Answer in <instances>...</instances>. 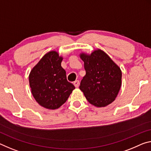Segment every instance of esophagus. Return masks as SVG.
I'll use <instances>...</instances> for the list:
<instances>
[{
	"label": "esophagus",
	"mask_w": 151,
	"mask_h": 151,
	"mask_svg": "<svg viewBox=\"0 0 151 151\" xmlns=\"http://www.w3.org/2000/svg\"><path fill=\"white\" fill-rule=\"evenodd\" d=\"M74 85H75V87L77 88L78 86H79V81H75V82H74Z\"/></svg>",
	"instance_id": "1"
}]
</instances>
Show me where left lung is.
Here are the masks:
<instances>
[{
  "label": "left lung",
  "instance_id": "obj_1",
  "mask_svg": "<svg viewBox=\"0 0 151 151\" xmlns=\"http://www.w3.org/2000/svg\"><path fill=\"white\" fill-rule=\"evenodd\" d=\"M86 75L79 88L91 104L105 107L113 102L120 89L122 71L109 56L101 50L91 55L81 54Z\"/></svg>",
  "mask_w": 151,
  "mask_h": 151
}]
</instances>
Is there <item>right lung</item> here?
Instances as JSON below:
<instances>
[{"label":"right lung","instance_id":"obj_1","mask_svg":"<svg viewBox=\"0 0 151 151\" xmlns=\"http://www.w3.org/2000/svg\"><path fill=\"white\" fill-rule=\"evenodd\" d=\"M63 58L58 52L45 54L31 71L29 85L33 97L40 106L56 109L68 99L75 88L66 79V71L61 66Z\"/></svg>","mask_w":151,"mask_h":151}]
</instances>
